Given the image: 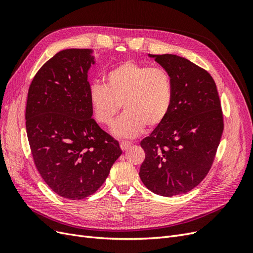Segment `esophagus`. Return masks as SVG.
Returning a JSON list of instances; mask_svg holds the SVG:
<instances>
[{
    "label": "esophagus",
    "mask_w": 253,
    "mask_h": 253,
    "mask_svg": "<svg viewBox=\"0 0 253 253\" xmlns=\"http://www.w3.org/2000/svg\"><path fill=\"white\" fill-rule=\"evenodd\" d=\"M129 147H131V142H128V141H121L120 142V148L122 151H126Z\"/></svg>",
    "instance_id": "34e87169"
}]
</instances>
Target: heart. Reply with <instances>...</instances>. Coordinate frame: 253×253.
I'll use <instances>...</instances> for the list:
<instances>
[{
	"label": "heart",
	"instance_id": "heart-1",
	"mask_svg": "<svg viewBox=\"0 0 253 253\" xmlns=\"http://www.w3.org/2000/svg\"><path fill=\"white\" fill-rule=\"evenodd\" d=\"M104 84L90 86L88 99L99 124L110 126L121 104L125 114L112 132L122 138L138 136L145 126L153 128L165 121L173 103V83L169 73L159 67L125 61L105 75Z\"/></svg>",
	"mask_w": 253,
	"mask_h": 253
}]
</instances>
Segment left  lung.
I'll list each match as a JSON object with an SVG mask.
<instances>
[{
  "label": "left lung",
  "instance_id": "8db88e82",
  "mask_svg": "<svg viewBox=\"0 0 253 253\" xmlns=\"http://www.w3.org/2000/svg\"><path fill=\"white\" fill-rule=\"evenodd\" d=\"M173 83V103L165 121L141 140L145 158L139 176L153 193H187L208 174L224 129L216 84L186 58L149 55Z\"/></svg>",
  "mask_w": 253,
  "mask_h": 253
}]
</instances>
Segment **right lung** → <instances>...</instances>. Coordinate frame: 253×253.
I'll return each instance as SVG.
<instances>
[{"label": "right lung", "mask_w": 253, "mask_h": 253, "mask_svg": "<svg viewBox=\"0 0 253 253\" xmlns=\"http://www.w3.org/2000/svg\"><path fill=\"white\" fill-rule=\"evenodd\" d=\"M93 52L59 51L28 89L26 132L35 165L53 192L68 200L94 194L122 153L91 118L87 73L95 64Z\"/></svg>", "instance_id": "1"}]
</instances>
